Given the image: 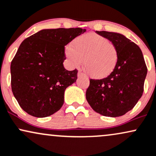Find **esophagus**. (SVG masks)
I'll return each instance as SVG.
<instances>
[{"instance_id": "1", "label": "esophagus", "mask_w": 156, "mask_h": 156, "mask_svg": "<svg viewBox=\"0 0 156 156\" xmlns=\"http://www.w3.org/2000/svg\"><path fill=\"white\" fill-rule=\"evenodd\" d=\"M77 76L78 78H80V77H85V78H87V76H85V74H84L83 73H82L81 71H79L78 72V74H77Z\"/></svg>"}]
</instances>
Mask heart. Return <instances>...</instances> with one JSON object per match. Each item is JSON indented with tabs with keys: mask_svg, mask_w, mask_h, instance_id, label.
I'll return each instance as SVG.
<instances>
[{
	"mask_svg": "<svg viewBox=\"0 0 156 156\" xmlns=\"http://www.w3.org/2000/svg\"><path fill=\"white\" fill-rule=\"evenodd\" d=\"M65 55L75 67L84 60L86 72L95 79L109 76L118 60L116 47L107 38L96 34H86L75 38L72 46L65 48Z\"/></svg>",
	"mask_w": 156,
	"mask_h": 156,
	"instance_id": "1",
	"label": "heart"
}]
</instances>
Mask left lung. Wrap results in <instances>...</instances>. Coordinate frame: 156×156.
I'll return each instance as SVG.
<instances>
[{
	"instance_id": "8db88e82",
	"label": "left lung",
	"mask_w": 156,
	"mask_h": 156,
	"mask_svg": "<svg viewBox=\"0 0 156 156\" xmlns=\"http://www.w3.org/2000/svg\"><path fill=\"white\" fill-rule=\"evenodd\" d=\"M96 33L116 47L118 60L107 77L90 80L86 99L93 110L104 116H122L142 97L147 66L139 46L124 35L104 30Z\"/></svg>"
}]
</instances>
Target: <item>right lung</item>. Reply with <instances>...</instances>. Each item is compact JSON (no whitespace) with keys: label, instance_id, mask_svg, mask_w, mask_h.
<instances>
[{"label":"right lung","instance_id":"right-lung-1","mask_svg":"<svg viewBox=\"0 0 156 156\" xmlns=\"http://www.w3.org/2000/svg\"><path fill=\"white\" fill-rule=\"evenodd\" d=\"M85 29H43L22 42L11 63L12 90L27 114L45 118L58 112L64 92L77 80L78 71L63 66L65 49Z\"/></svg>","mask_w":156,"mask_h":156}]
</instances>
